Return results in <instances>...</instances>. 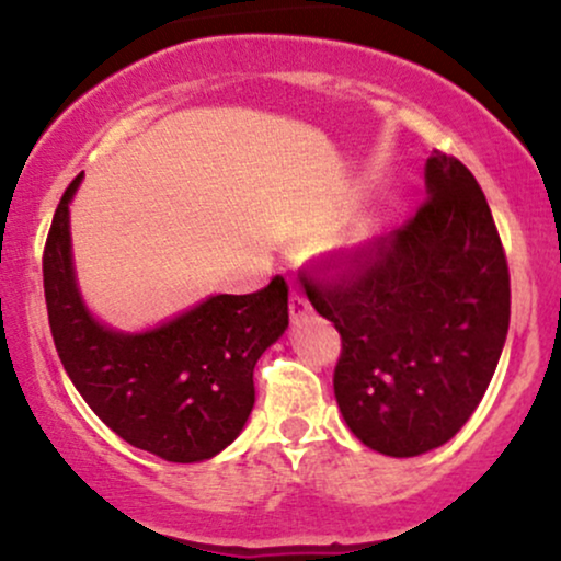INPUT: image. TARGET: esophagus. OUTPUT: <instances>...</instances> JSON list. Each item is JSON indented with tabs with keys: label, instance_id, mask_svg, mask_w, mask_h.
<instances>
[{
	"label": "esophagus",
	"instance_id": "1",
	"mask_svg": "<svg viewBox=\"0 0 561 561\" xmlns=\"http://www.w3.org/2000/svg\"><path fill=\"white\" fill-rule=\"evenodd\" d=\"M308 311H311V306H308L306 295H300L298 289H293V295H289V317H293V321H298L306 317Z\"/></svg>",
	"mask_w": 561,
	"mask_h": 561
}]
</instances>
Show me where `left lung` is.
Listing matches in <instances>:
<instances>
[{
  "instance_id": "8db88e82",
  "label": "left lung",
  "mask_w": 561,
  "mask_h": 561,
  "mask_svg": "<svg viewBox=\"0 0 561 561\" xmlns=\"http://www.w3.org/2000/svg\"><path fill=\"white\" fill-rule=\"evenodd\" d=\"M427 199L334 279L306 276L343 337L334 398L351 433L385 456L427 454L465 427L508 332V266L488 199L461 160L435 150Z\"/></svg>"
}]
</instances>
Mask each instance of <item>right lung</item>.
<instances>
[{"label": "right lung", "mask_w": 561, "mask_h": 561, "mask_svg": "<svg viewBox=\"0 0 561 561\" xmlns=\"http://www.w3.org/2000/svg\"><path fill=\"white\" fill-rule=\"evenodd\" d=\"M68 184L44 244L49 330L89 409L134 448L192 465L221 454L255 403L253 369L289 324L287 282L250 295H210L147 332H118L89 313L70 253Z\"/></svg>", "instance_id": "add662e5"}]
</instances>
